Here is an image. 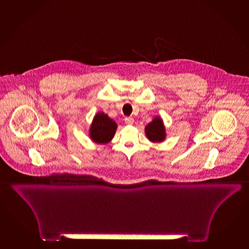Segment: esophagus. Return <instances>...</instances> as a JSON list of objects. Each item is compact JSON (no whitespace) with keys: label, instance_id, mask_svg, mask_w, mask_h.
I'll list each match as a JSON object with an SVG mask.
<instances>
[{"label":"esophagus","instance_id":"esophagus-1","mask_svg":"<svg viewBox=\"0 0 249 249\" xmlns=\"http://www.w3.org/2000/svg\"><path fill=\"white\" fill-rule=\"evenodd\" d=\"M134 122H135V120L132 118V117H126L125 118V123H126V125H132Z\"/></svg>","mask_w":249,"mask_h":249}]
</instances>
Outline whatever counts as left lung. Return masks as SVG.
<instances>
[{"mask_svg": "<svg viewBox=\"0 0 249 249\" xmlns=\"http://www.w3.org/2000/svg\"><path fill=\"white\" fill-rule=\"evenodd\" d=\"M145 134L152 142H161L166 138V131L163 122L159 116L153 119L145 127Z\"/></svg>", "mask_w": 249, "mask_h": 249, "instance_id": "obj_1", "label": "left lung"}]
</instances>
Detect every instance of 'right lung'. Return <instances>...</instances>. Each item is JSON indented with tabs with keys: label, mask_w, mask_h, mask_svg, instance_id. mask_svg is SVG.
<instances>
[{
	"label": "right lung",
	"mask_w": 249,
	"mask_h": 249,
	"mask_svg": "<svg viewBox=\"0 0 249 249\" xmlns=\"http://www.w3.org/2000/svg\"><path fill=\"white\" fill-rule=\"evenodd\" d=\"M116 129L117 124L107 114L97 113L90 126V138L95 143L107 144L113 139Z\"/></svg>",
	"instance_id": "add662e5"
}]
</instances>
